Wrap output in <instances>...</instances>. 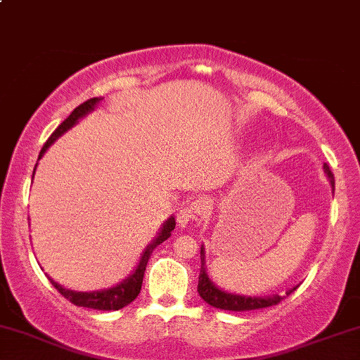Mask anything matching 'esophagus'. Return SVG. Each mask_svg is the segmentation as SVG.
I'll return each mask as SVG.
<instances>
[{"label": "esophagus", "mask_w": 360, "mask_h": 360, "mask_svg": "<svg viewBox=\"0 0 360 360\" xmlns=\"http://www.w3.org/2000/svg\"><path fill=\"white\" fill-rule=\"evenodd\" d=\"M212 207V202L205 197H198L197 200L187 203L185 207H181L180 214H179V224L180 225H187L188 221L192 220H198L200 217H203L208 212V208Z\"/></svg>", "instance_id": "34e87169"}]
</instances>
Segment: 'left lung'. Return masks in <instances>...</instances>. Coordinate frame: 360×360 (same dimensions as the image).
Returning a JSON list of instances; mask_svg holds the SVG:
<instances>
[{
	"label": "left lung",
	"instance_id": "obj_1",
	"mask_svg": "<svg viewBox=\"0 0 360 360\" xmlns=\"http://www.w3.org/2000/svg\"><path fill=\"white\" fill-rule=\"evenodd\" d=\"M323 168H326L327 176H329L332 187L335 185L334 181V173L330 172V168L327 163H323ZM203 247L200 250V259H202V267H200V275H198V294L207 304H210L212 307L221 309V310H233V312H243V310H255V309H265L272 307V305H277L281 300L285 299V295H290L292 292L295 290L297 287L290 288V290L285 292V295H272V297H243V295H233L227 294V292H221L220 288H217L214 283L210 282L208 275L205 272V267H203Z\"/></svg>",
	"mask_w": 360,
	"mask_h": 360
}]
</instances>
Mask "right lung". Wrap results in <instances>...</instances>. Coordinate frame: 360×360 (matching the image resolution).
Segmentation results:
<instances>
[{
	"mask_svg": "<svg viewBox=\"0 0 360 360\" xmlns=\"http://www.w3.org/2000/svg\"><path fill=\"white\" fill-rule=\"evenodd\" d=\"M98 101H100V98H90V100L83 101L82 105H78L77 108L72 112V115H70V117L66 118L65 122L51 133V136L46 140V143L43 145L41 152H39V158L43 157V153L46 152L48 146H50L53 141L58 139V136L63 135L68 128H72L75 123L78 122V118H82L83 115L91 112L93 106L98 103ZM33 175H34V172H33ZM173 229H175V219L172 217V219H168L167 224L163 225L162 232L158 233V237L155 238V240L148 245V248L143 252V257H141V260H140L139 267H136V270H135V274L130 275L125 282H122L117 287L108 288V290H101V292H73V290H66V288L58 285V283L53 282L51 278H50V282L55 285L56 290L60 292V294L63 295L66 300H70L72 304L78 305V307H88V309H95V310H118V309L125 307V305L131 304L140 294L141 282H143V275L146 270V264H148V259H150V255H152V252L155 250V247L160 245L162 242H165L167 238L172 235Z\"/></svg>",
	"mask_w": 360,
	"mask_h": 360,
	"instance_id": "add662e5",
	"label": "right lung"
}]
</instances>
